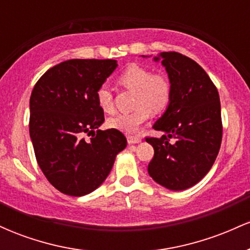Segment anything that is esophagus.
<instances>
[{"mask_svg": "<svg viewBox=\"0 0 250 250\" xmlns=\"http://www.w3.org/2000/svg\"><path fill=\"white\" fill-rule=\"evenodd\" d=\"M127 141L128 145H136V143L141 142V139L139 136H128Z\"/></svg>", "mask_w": 250, "mask_h": 250, "instance_id": "1", "label": "esophagus"}]
</instances>
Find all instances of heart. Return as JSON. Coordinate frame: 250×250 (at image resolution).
Instances as JSON below:
<instances>
[{
  "label": "heart",
  "instance_id": "b5f03b06",
  "mask_svg": "<svg viewBox=\"0 0 250 250\" xmlns=\"http://www.w3.org/2000/svg\"><path fill=\"white\" fill-rule=\"evenodd\" d=\"M120 83L125 88L135 90L134 107L130 113L116 114L107 120L109 128L134 134L148 121L150 113H161L167 108L171 96V85L168 77L163 74H153L141 65H129L120 75ZM96 101L104 113H111L114 109L110 90L102 85L96 91Z\"/></svg>",
  "mask_w": 250,
  "mask_h": 250
}]
</instances>
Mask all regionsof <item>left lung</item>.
Listing matches in <instances>:
<instances>
[{
  "label": "left lung",
  "mask_w": 250,
  "mask_h": 250,
  "mask_svg": "<svg viewBox=\"0 0 250 250\" xmlns=\"http://www.w3.org/2000/svg\"><path fill=\"white\" fill-rule=\"evenodd\" d=\"M153 61L161 62L167 71L171 96L153 125L163 135L146 139L154 148L148 174L169 190H185L208 174L219 154L222 140L219 93L202 67L182 54L160 53Z\"/></svg>",
  "instance_id": "obj_1"
}]
</instances>
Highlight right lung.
<instances>
[{"label":"right lung","instance_id":"obj_1","mask_svg":"<svg viewBox=\"0 0 250 250\" xmlns=\"http://www.w3.org/2000/svg\"><path fill=\"white\" fill-rule=\"evenodd\" d=\"M117 68L115 60L61 62L43 74L30 96L29 134L40 168L57 190L84 196L104 182L127 140L100 130L104 114L96 91ZM93 132L85 142L84 134Z\"/></svg>","mask_w":250,"mask_h":250}]
</instances>
